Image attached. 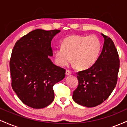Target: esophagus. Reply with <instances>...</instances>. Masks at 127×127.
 <instances>
[{
	"instance_id": "34e87169",
	"label": "esophagus",
	"mask_w": 127,
	"mask_h": 127,
	"mask_svg": "<svg viewBox=\"0 0 127 127\" xmlns=\"http://www.w3.org/2000/svg\"><path fill=\"white\" fill-rule=\"evenodd\" d=\"M72 74V72H71L70 70H66V72H65V75H70Z\"/></svg>"
}]
</instances>
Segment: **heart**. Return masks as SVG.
Instances as JSON below:
<instances>
[{
    "mask_svg": "<svg viewBox=\"0 0 127 127\" xmlns=\"http://www.w3.org/2000/svg\"><path fill=\"white\" fill-rule=\"evenodd\" d=\"M101 49V42L95 36H69L63 40V46L55 48V60L60 66H65L72 57L79 68L85 69L96 62Z\"/></svg>",
    "mask_w": 127,
    "mask_h": 127,
    "instance_id": "b5f03b06",
    "label": "heart"
}]
</instances>
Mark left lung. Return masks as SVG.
Segmentation results:
<instances>
[{"instance_id":"1","label":"left lung","mask_w":127,"mask_h":127,"mask_svg":"<svg viewBox=\"0 0 127 127\" xmlns=\"http://www.w3.org/2000/svg\"><path fill=\"white\" fill-rule=\"evenodd\" d=\"M104 38L103 50L91 67L77 73L78 86L73 91V99L87 107L101 104L109 97L116 85L119 68L117 49L110 37Z\"/></svg>"}]
</instances>
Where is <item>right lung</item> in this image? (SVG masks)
<instances>
[{"mask_svg": "<svg viewBox=\"0 0 127 127\" xmlns=\"http://www.w3.org/2000/svg\"><path fill=\"white\" fill-rule=\"evenodd\" d=\"M60 30L36 29L17 40L10 59L12 89L21 101L34 109L44 108L54 99L53 86L65 70L54 64L51 40Z\"/></svg>", "mask_w": 127, "mask_h": 127, "instance_id": "1", "label": "right lung"}]
</instances>
